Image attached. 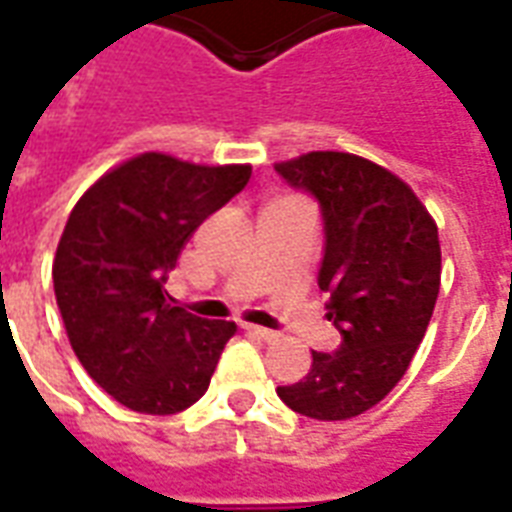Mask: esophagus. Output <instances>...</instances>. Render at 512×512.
I'll use <instances>...</instances> for the list:
<instances>
[{
	"label": "esophagus",
	"instance_id": "obj_1",
	"mask_svg": "<svg viewBox=\"0 0 512 512\" xmlns=\"http://www.w3.org/2000/svg\"><path fill=\"white\" fill-rule=\"evenodd\" d=\"M244 333L257 336V339H263V342H274V339H279V333L268 331V328H260V325H244Z\"/></svg>",
	"mask_w": 512,
	"mask_h": 512
}]
</instances>
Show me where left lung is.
Wrapping results in <instances>:
<instances>
[{
	"label": "left lung",
	"mask_w": 512,
	"mask_h": 512,
	"mask_svg": "<svg viewBox=\"0 0 512 512\" xmlns=\"http://www.w3.org/2000/svg\"><path fill=\"white\" fill-rule=\"evenodd\" d=\"M276 173L320 200L325 257L320 290L342 333L336 352L312 350L304 380L279 385L287 407L317 420L372 410L410 369L439 295L437 222L410 184L347 151H309Z\"/></svg>",
	"instance_id": "obj_1"
}]
</instances>
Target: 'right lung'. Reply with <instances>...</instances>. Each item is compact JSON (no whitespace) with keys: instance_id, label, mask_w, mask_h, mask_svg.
Here are the masks:
<instances>
[{"instance_id":"obj_1","label":"right lung","mask_w":512,"mask_h":512,"mask_svg":"<svg viewBox=\"0 0 512 512\" xmlns=\"http://www.w3.org/2000/svg\"><path fill=\"white\" fill-rule=\"evenodd\" d=\"M252 165H198L146 151L86 189L54 257V293L78 361L102 391L146 415H176L208 391L236 323L168 304L165 279Z\"/></svg>"}]
</instances>
